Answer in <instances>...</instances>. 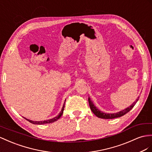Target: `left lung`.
<instances>
[{
  "instance_id": "left-lung-1",
  "label": "left lung",
  "mask_w": 152,
  "mask_h": 152,
  "mask_svg": "<svg viewBox=\"0 0 152 152\" xmlns=\"http://www.w3.org/2000/svg\"><path fill=\"white\" fill-rule=\"evenodd\" d=\"M139 97H138L137 99L135 100V102H134L133 103H132L130 107H127L125 109H124L121 111H119L118 112H116V113H113V114H109V113H104V112H103L101 110H99L98 108H97L93 102L91 101V98L88 97V103H89V106H90L91 110L92 112L94 113L98 118H102V119H114L117 118H119V117H121L124 115V114H126L128 113L132 108L134 107L135 103L137 102V101L139 100Z\"/></svg>"
}]
</instances>
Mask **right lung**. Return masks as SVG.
<instances>
[{"instance_id":"obj_1","label":"right lung","mask_w":152,"mask_h":152,"mask_svg":"<svg viewBox=\"0 0 152 152\" xmlns=\"http://www.w3.org/2000/svg\"><path fill=\"white\" fill-rule=\"evenodd\" d=\"M65 103L63 105V107H62L61 108V110L60 111V112L59 114H58V115L56 117H54V118H52V119H48V120H45V121H32V120H30V119H27L26 118H24L27 121H28L29 122L33 124H48V123H54L56 121L60 118V117L61 116L62 114H63L64 112V108H65Z\"/></svg>"}]
</instances>
